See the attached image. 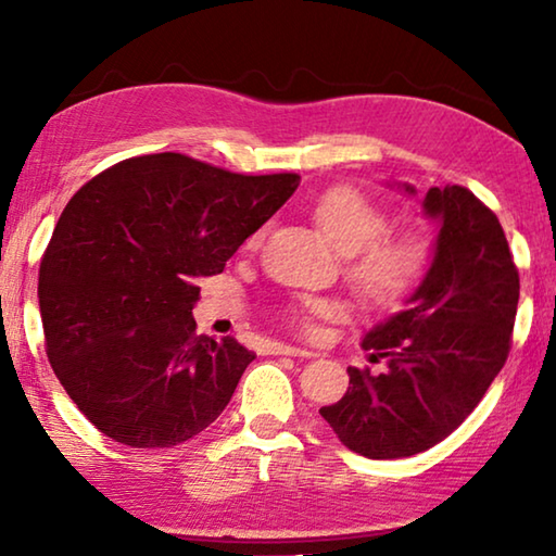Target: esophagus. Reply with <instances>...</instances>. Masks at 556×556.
Returning <instances> with one entry per match:
<instances>
[{"instance_id":"esophagus-1","label":"esophagus","mask_w":556,"mask_h":556,"mask_svg":"<svg viewBox=\"0 0 556 556\" xmlns=\"http://www.w3.org/2000/svg\"><path fill=\"white\" fill-rule=\"evenodd\" d=\"M271 353L275 355H299V357H308L312 353L306 351V348H294V345H287V343H275L271 345Z\"/></svg>"}]
</instances>
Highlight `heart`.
<instances>
[{
	"mask_svg": "<svg viewBox=\"0 0 556 556\" xmlns=\"http://www.w3.org/2000/svg\"><path fill=\"white\" fill-rule=\"evenodd\" d=\"M314 218L326 238L345 257V277L363 299L372 304H397L419 285L429 265V244L414 230H388V213L355 188H331L314 205ZM260 235L250 240L257 244ZM331 304L308 299L294 318L301 328H312V316L331 312Z\"/></svg>",
	"mask_w": 556,
	"mask_h": 556,
	"instance_id": "1",
	"label": "heart"
}]
</instances>
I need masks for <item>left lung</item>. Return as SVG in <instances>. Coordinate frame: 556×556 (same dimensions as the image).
<instances>
[{
  "instance_id": "1",
  "label": "left lung",
  "mask_w": 556,
  "mask_h": 556,
  "mask_svg": "<svg viewBox=\"0 0 556 556\" xmlns=\"http://www.w3.org/2000/svg\"><path fill=\"white\" fill-rule=\"evenodd\" d=\"M421 205L439 223L434 260L404 312L363 338L370 363L384 368H348L343 397L318 409L368 458L444 441L483 400L513 343L520 275L501 220L464 186L429 188Z\"/></svg>"
}]
</instances>
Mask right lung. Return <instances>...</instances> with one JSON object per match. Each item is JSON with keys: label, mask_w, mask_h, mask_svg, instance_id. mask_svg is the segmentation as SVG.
Returning <instances> with one entry per match:
<instances>
[{"label": "right lung", "mask_w": 556, "mask_h": 556, "mask_svg": "<svg viewBox=\"0 0 556 556\" xmlns=\"http://www.w3.org/2000/svg\"><path fill=\"white\" fill-rule=\"evenodd\" d=\"M299 181L164 152L105 168L68 201L39 269L46 355L102 434L168 448L228 407L255 353L195 333V281L220 275Z\"/></svg>", "instance_id": "right-lung-1"}]
</instances>
